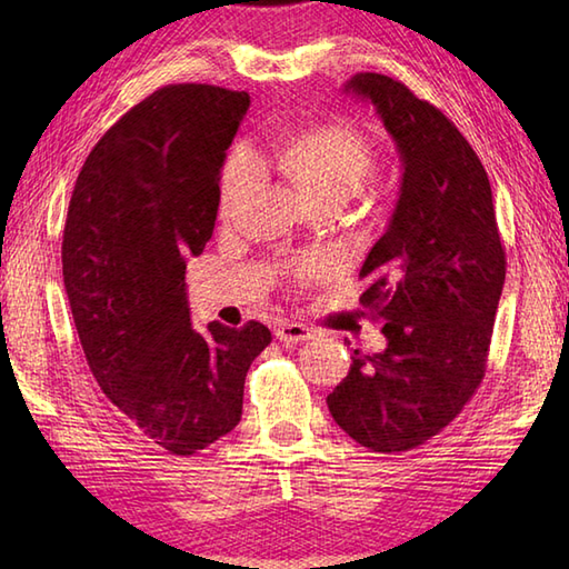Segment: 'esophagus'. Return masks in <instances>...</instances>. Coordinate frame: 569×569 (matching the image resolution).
I'll return each instance as SVG.
<instances>
[{
    "mask_svg": "<svg viewBox=\"0 0 569 569\" xmlns=\"http://www.w3.org/2000/svg\"><path fill=\"white\" fill-rule=\"evenodd\" d=\"M276 340H281L283 345H298V342H308L312 340V330L306 328L300 322H281L276 328Z\"/></svg>",
    "mask_w": 569,
    "mask_h": 569,
    "instance_id": "esophagus-1",
    "label": "esophagus"
}]
</instances>
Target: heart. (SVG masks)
I'll return each mask as SVG.
<instances>
[{
    "label": "heart",
    "instance_id": "b5f03b06",
    "mask_svg": "<svg viewBox=\"0 0 569 569\" xmlns=\"http://www.w3.org/2000/svg\"><path fill=\"white\" fill-rule=\"evenodd\" d=\"M276 171L293 183L312 208H340L367 183L373 171V147L359 129L345 122H322L288 134L273 153ZM253 161L244 149L227 156L220 176V212L229 214L251 183ZM325 259H308L296 266V276L325 273Z\"/></svg>",
    "mask_w": 569,
    "mask_h": 569
}]
</instances>
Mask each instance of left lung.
<instances>
[{"instance_id": "8db88e82", "label": "left lung", "mask_w": 569, "mask_h": 569, "mask_svg": "<svg viewBox=\"0 0 569 569\" xmlns=\"http://www.w3.org/2000/svg\"><path fill=\"white\" fill-rule=\"evenodd\" d=\"M345 92L373 104L403 176L359 271L386 349H355L328 408L361 447L396 455L450 426L485 379L506 251L485 166L438 107L379 72H357Z\"/></svg>"}]
</instances>
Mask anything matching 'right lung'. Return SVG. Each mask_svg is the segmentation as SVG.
I'll list each match as a JSON object with an SVG mask.
<instances>
[{
  "label": "right lung",
  "instance_id": "add662e5",
  "mask_svg": "<svg viewBox=\"0 0 569 569\" xmlns=\"http://www.w3.org/2000/svg\"><path fill=\"white\" fill-rule=\"evenodd\" d=\"M247 110V92L166 84L94 143L68 208L60 257L84 359L134 430L173 455L237 428L247 371L271 342L257 320L198 332L186 293Z\"/></svg>",
  "mask_w": 569,
  "mask_h": 569
}]
</instances>
